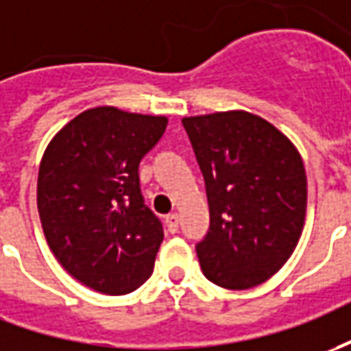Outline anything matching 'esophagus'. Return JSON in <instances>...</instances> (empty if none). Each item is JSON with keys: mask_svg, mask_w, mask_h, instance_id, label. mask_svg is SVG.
Segmentation results:
<instances>
[{"mask_svg": "<svg viewBox=\"0 0 351 351\" xmlns=\"http://www.w3.org/2000/svg\"><path fill=\"white\" fill-rule=\"evenodd\" d=\"M165 226H167V230H169L171 234L178 232V215H176V213H171V215H167L165 217Z\"/></svg>", "mask_w": 351, "mask_h": 351, "instance_id": "34e87169", "label": "esophagus"}]
</instances>
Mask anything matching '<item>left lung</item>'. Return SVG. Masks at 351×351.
I'll list each match as a JSON object with an SVG mask.
<instances>
[{
    "label": "left lung",
    "instance_id": "1",
    "mask_svg": "<svg viewBox=\"0 0 351 351\" xmlns=\"http://www.w3.org/2000/svg\"><path fill=\"white\" fill-rule=\"evenodd\" d=\"M206 180L209 230L195 244L204 275L244 290L292 256L307 206L304 161L271 123L245 111L184 117Z\"/></svg>",
    "mask_w": 351,
    "mask_h": 351
}]
</instances>
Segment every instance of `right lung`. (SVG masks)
Listing matches in <instances>:
<instances>
[{"label":"right lung","mask_w":351,"mask_h":351,"mask_svg":"<svg viewBox=\"0 0 351 351\" xmlns=\"http://www.w3.org/2000/svg\"><path fill=\"white\" fill-rule=\"evenodd\" d=\"M165 117L95 107L49 142L38 173L45 240L66 273L95 292L128 294L149 278L163 225L145 206L138 167Z\"/></svg>","instance_id":"1"}]
</instances>
